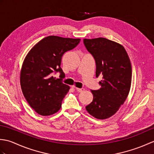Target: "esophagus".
<instances>
[{"label":"esophagus","mask_w":154,"mask_h":154,"mask_svg":"<svg viewBox=\"0 0 154 154\" xmlns=\"http://www.w3.org/2000/svg\"><path fill=\"white\" fill-rule=\"evenodd\" d=\"M74 88H75V89H76L77 91H78V92H83V91H84V89L83 88H81V89H80V88H77V87H75V86H73Z\"/></svg>","instance_id":"1"}]
</instances>
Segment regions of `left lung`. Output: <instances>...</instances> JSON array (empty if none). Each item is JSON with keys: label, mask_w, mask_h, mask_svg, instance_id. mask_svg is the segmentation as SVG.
<instances>
[{"label": "left lung", "mask_w": 154, "mask_h": 154, "mask_svg": "<svg viewBox=\"0 0 154 154\" xmlns=\"http://www.w3.org/2000/svg\"><path fill=\"white\" fill-rule=\"evenodd\" d=\"M83 43L96 63V77L103 75L99 90H91L93 99L85 108L91 116L104 120L114 115L130 92L132 66L125 49L104 38L84 39Z\"/></svg>", "instance_id": "1"}]
</instances>
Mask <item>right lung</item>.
Returning a JSON list of instances; mask_svg holds the SVG:
<instances>
[{
  "instance_id": "obj_1",
  "label": "right lung",
  "mask_w": 154,
  "mask_h": 154,
  "mask_svg": "<svg viewBox=\"0 0 154 154\" xmlns=\"http://www.w3.org/2000/svg\"><path fill=\"white\" fill-rule=\"evenodd\" d=\"M80 40L50 35L35 44L26 56L20 71L21 89L29 105L40 115L50 116L61 109L70 89L62 82L61 58ZM56 72L60 73V79L53 76Z\"/></svg>"
}]
</instances>
